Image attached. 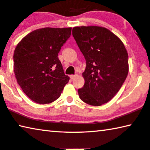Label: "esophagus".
<instances>
[{"mask_svg":"<svg viewBox=\"0 0 150 150\" xmlns=\"http://www.w3.org/2000/svg\"><path fill=\"white\" fill-rule=\"evenodd\" d=\"M76 76H77L76 74H75V75H70V77L71 79H74V78H76Z\"/></svg>","mask_w":150,"mask_h":150,"instance_id":"obj_1","label":"esophagus"}]
</instances>
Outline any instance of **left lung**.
<instances>
[{
	"label": "left lung",
	"mask_w": 150,
	"mask_h": 150,
	"mask_svg": "<svg viewBox=\"0 0 150 150\" xmlns=\"http://www.w3.org/2000/svg\"><path fill=\"white\" fill-rule=\"evenodd\" d=\"M72 35L86 59L82 76L84 84L78 89L80 98L100 106L114 97L128 74V54L118 37L105 27H76Z\"/></svg>",
	"instance_id": "1"
}]
</instances>
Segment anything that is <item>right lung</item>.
Instances as JSON below:
<instances>
[{"label":"right lung","mask_w":150,"mask_h":150,"mask_svg":"<svg viewBox=\"0 0 150 150\" xmlns=\"http://www.w3.org/2000/svg\"><path fill=\"white\" fill-rule=\"evenodd\" d=\"M71 31V27L37 29L16 47L13 56L15 77L24 93L34 102H54L69 81L57 56Z\"/></svg>","instance_id":"right-lung-1"}]
</instances>
